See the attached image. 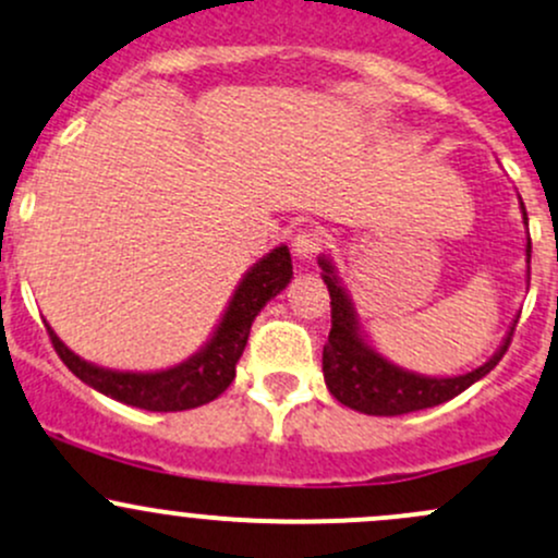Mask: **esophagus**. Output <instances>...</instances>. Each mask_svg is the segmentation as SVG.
<instances>
[{
	"label": "esophagus",
	"instance_id": "1",
	"mask_svg": "<svg viewBox=\"0 0 558 558\" xmlns=\"http://www.w3.org/2000/svg\"><path fill=\"white\" fill-rule=\"evenodd\" d=\"M324 243H326L324 232H318V230H304V232H299L296 238H294V243H291V251H294L296 259L310 262V259H313V256L320 254V248H324Z\"/></svg>",
	"mask_w": 558,
	"mask_h": 558
}]
</instances>
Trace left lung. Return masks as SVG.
Instances as JSON below:
<instances>
[{
	"instance_id": "obj_1",
	"label": "left lung",
	"mask_w": 558,
	"mask_h": 558,
	"mask_svg": "<svg viewBox=\"0 0 558 558\" xmlns=\"http://www.w3.org/2000/svg\"><path fill=\"white\" fill-rule=\"evenodd\" d=\"M519 208L526 227V210L521 197ZM524 254L526 283H530V234H526ZM318 267L324 269L320 278H324V283L328 286V296H331V331H328V342L324 348V379L328 392L339 403L355 409V412L372 414V417H398V414L420 412V409H430L444 401H451V398L460 396L473 383L484 379L500 363L508 344H511L513 326L519 318L508 328V333L502 337L495 355L473 368V372L454 374V377H430V374L409 372V368L398 366L390 357H385L368 342L361 318H357L353 299H350L348 289H344L331 256L320 254Z\"/></svg>"
}]
</instances>
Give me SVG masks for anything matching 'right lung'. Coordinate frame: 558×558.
<instances>
[{
  "label": "right lung",
  "instance_id": "1",
  "mask_svg": "<svg viewBox=\"0 0 558 558\" xmlns=\"http://www.w3.org/2000/svg\"><path fill=\"white\" fill-rule=\"evenodd\" d=\"M291 278H294V264H291L289 245H275L259 262L251 264L248 272L234 286L219 324L214 326L203 348L186 361L157 368V372H120V368L98 366L69 350L50 324H47V331L69 372L77 374L93 390L128 407L146 409V412H186V409L210 403L230 387L234 366L248 342L251 324L262 313L264 304L291 283Z\"/></svg>",
  "mask_w": 558,
  "mask_h": 558
}]
</instances>
